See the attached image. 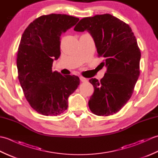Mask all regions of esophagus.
<instances>
[{
    "instance_id": "34e87169",
    "label": "esophagus",
    "mask_w": 158,
    "mask_h": 158,
    "mask_svg": "<svg viewBox=\"0 0 158 158\" xmlns=\"http://www.w3.org/2000/svg\"><path fill=\"white\" fill-rule=\"evenodd\" d=\"M79 78H80V80H81V81H82V82H85V81H88V79L85 78V77H80Z\"/></svg>"
}]
</instances>
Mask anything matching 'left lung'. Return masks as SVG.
I'll return each instance as SVG.
<instances>
[{
	"instance_id": "left-lung-1",
	"label": "left lung",
	"mask_w": 158,
	"mask_h": 158,
	"mask_svg": "<svg viewBox=\"0 0 158 158\" xmlns=\"http://www.w3.org/2000/svg\"><path fill=\"white\" fill-rule=\"evenodd\" d=\"M74 31L89 33L98 57L104 58L100 64L106 68L100 81L89 80L94 88L89 109L98 116L113 115L128 101L139 77L141 55L135 36L129 25L110 14L83 18Z\"/></svg>"
}]
</instances>
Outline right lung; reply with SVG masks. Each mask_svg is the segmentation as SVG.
Segmentation results:
<instances>
[{
	"label": "right lung",
	"mask_w": 158,
	"mask_h": 158,
	"mask_svg": "<svg viewBox=\"0 0 158 158\" xmlns=\"http://www.w3.org/2000/svg\"><path fill=\"white\" fill-rule=\"evenodd\" d=\"M79 18L64 14L42 15L23 32L17 56L18 79L26 100L36 112L60 115L68 108V98L79 85L75 75L52 71L60 56V36Z\"/></svg>",
	"instance_id": "1"
}]
</instances>
